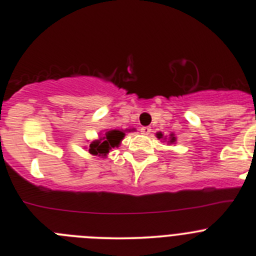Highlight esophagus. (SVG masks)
Returning <instances> with one entry per match:
<instances>
[{
  "instance_id": "esophagus-1",
  "label": "esophagus",
  "mask_w": 256,
  "mask_h": 256,
  "mask_svg": "<svg viewBox=\"0 0 256 256\" xmlns=\"http://www.w3.org/2000/svg\"><path fill=\"white\" fill-rule=\"evenodd\" d=\"M140 132H142V134H144V136H149V134L151 133V128L150 127H142Z\"/></svg>"
}]
</instances>
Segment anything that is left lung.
I'll return each mask as SVG.
<instances>
[{"label": "left lung", "mask_w": 256, "mask_h": 256, "mask_svg": "<svg viewBox=\"0 0 256 256\" xmlns=\"http://www.w3.org/2000/svg\"><path fill=\"white\" fill-rule=\"evenodd\" d=\"M156 136H158V139H162V140H164V142H166L168 145L176 144V142H177V138H176L174 134H173V133L170 134V136H168V138H167V136H164V134L161 133V132H158V133H156Z\"/></svg>", "instance_id": "8db88e82"}]
</instances>
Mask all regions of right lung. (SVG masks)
I'll list each match as a JSON object with an SVG mask.
<instances>
[{
	"mask_svg": "<svg viewBox=\"0 0 256 256\" xmlns=\"http://www.w3.org/2000/svg\"><path fill=\"white\" fill-rule=\"evenodd\" d=\"M130 132L133 129H105L102 133H98V136L92 142H90V144L88 145V149L92 155L94 156H101V158H107L108 152L114 148L120 146V142L126 136V132Z\"/></svg>",
	"mask_w": 256,
	"mask_h": 256,
	"instance_id": "add662e5",
	"label": "right lung"
}]
</instances>
